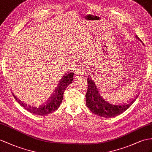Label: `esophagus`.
<instances>
[{"instance_id": "esophagus-1", "label": "esophagus", "mask_w": 152, "mask_h": 152, "mask_svg": "<svg viewBox=\"0 0 152 152\" xmlns=\"http://www.w3.org/2000/svg\"><path fill=\"white\" fill-rule=\"evenodd\" d=\"M85 73V69L84 67H79L78 68L75 73V79H80L82 77Z\"/></svg>"}]
</instances>
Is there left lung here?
Instances as JSON below:
<instances>
[{"label":"left lung","mask_w":152,"mask_h":152,"mask_svg":"<svg viewBox=\"0 0 152 152\" xmlns=\"http://www.w3.org/2000/svg\"><path fill=\"white\" fill-rule=\"evenodd\" d=\"M137 39L139 40L143 44L144 43L137 35L135 36ZM88 91L86 94V103L88 108L92 113L98 116L105 118L113 117L123 113L128 109L135 102L139 95H137L134 99L129 102H125L119 104H110L103 99L97 90L94 81L88 77Z\"/></svg>","instance_id":"8db88e82"}]
</instances>
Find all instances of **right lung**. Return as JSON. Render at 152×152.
I'll use <instances>...</instances> for the list:
<instances>
[{
    "label": "right lung",
    "mask_w": 152,
    "mask_h": 152,
    "mask_svg": "<svg viewBox=\"0 0 152 152\" xmlns=\"http://www.w3.org/2000/svg\"><path fill=\"white\" fill-rule=\"evenodd\" d=\"M73 79V72H68L59 81L58 84L55 88L53 94L51 95L50 99L48 101L44 102V104L40 105L39 106H31L30 105H28L26 103L20 101L15 95L12 93L13 97L17 100V101L19 104L24 107V108L33 114L39 115H46L48 114H50L54 112L55 110H57L58 107L60 106L61 103L63 99V94L64 91L67 88L68 86L71 84Z\"/></svg>",
    "instance_id": "right-lung-1"
}]
</instances>
